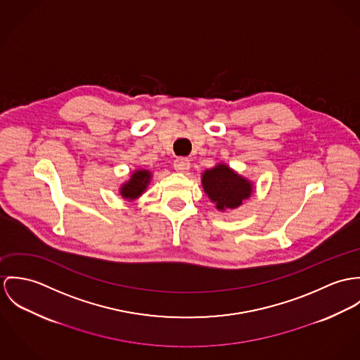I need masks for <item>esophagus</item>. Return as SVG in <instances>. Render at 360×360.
<instances>
[{
  "instance_id": "1",
  "label": "esophagus",
  "mask_w": 360,
  "mask_h": 360,
  "mask_svg": "<svg viewBox=\"0 0 360 360\" xmlns=\"http://www.w3.org/2000/svg\"><path fill=\"white\" fill-rule=\"evenodd\" d=\"M174 168L179 172H185L191 168V161L185 158H178L176 160L174 161Z\"/></svg>"
}]
</instances>
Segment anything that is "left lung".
Instances as JSON below:
<instances>
[{
    "label": "left lung",
    "instance_id": "8db88e82",
    "mask_svg": "<svg viewBox=\"0 0 360 360\" xmlns=\"http://www.w3.org/2000/svg\"><path fill=\"white\" fill-rule=\"evenodd\" d=\"M201 184L204 192L217 204L219 211L238 208L252 193V184L226 164H218L211 169H205Z\"/></svg>",
    "mask_w": 360,
    "mask_h": 360
}]
</instances>
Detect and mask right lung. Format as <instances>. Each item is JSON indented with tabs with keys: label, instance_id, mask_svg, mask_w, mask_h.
Listing matches in <instances>:
<instances>
[{
	"label": "right lung",
	"instance_id": "add662e5",
	"mask_svg": "<svg viewBox=\"0 0 360 360\" xmlns=\"http://www.w3.org/2000/svg\"><path fill=\"white\" fill-rule=\"evenodd\" d=\"M150 178H152V174L148 169L134 171L129 181L122 184V186L120 188V195L122 196V199L129 200V201L138 199L148 188Z\"/></svg>",
	"mask_w": 360,
	"mask_h": 360
}]
</instances>
